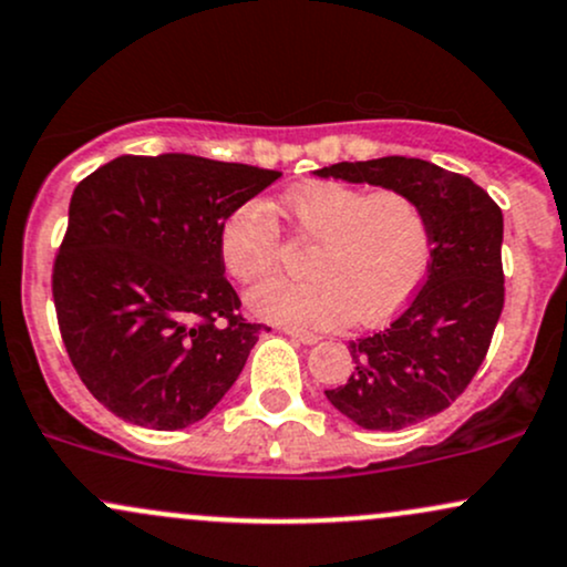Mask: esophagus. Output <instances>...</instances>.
Wrapping results in <instances>:
<instances>
[{"instance_id": "obj_1", "label": "esophagus", "mask_w": 567, "mask_h": 567, "mask_svg": "<svg viewBox=\"0 0 567 567\" xmlns=\"http://www.w3.org/2000/svg\"><path fill=\"white\" fill-rule=\"evenodd\" d=\"M286 334L291 337V340H297V342H302V346H313V342H318V334H313V332H305V329H295V327H286L284 329Z\"/></svg>"}]
</instances>
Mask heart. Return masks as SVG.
Listing matches in <instances>:
<instances>
[{
    "label": "heart",
    "instance_id": "b5f03b06",
    "mask_svg": "<svg viewBox=\"0 0 567 567\" xmlns=\"http://www.w3.org/2000/svg\"><path fill=\"white\" fill-rule=\"evenodd\" d=\"M297 230L316 251L308 281L259 284L249 308L291 327H337L351 316L374 323L402 308L431 265L429 214L404 189L318 182L286 195ZM219 254L235 281L254 284L281 262V227L265 200H244L219 230Z\"/></svg>",
    "mask_w": 567,
    "mask_h": 567
}]
</instances>
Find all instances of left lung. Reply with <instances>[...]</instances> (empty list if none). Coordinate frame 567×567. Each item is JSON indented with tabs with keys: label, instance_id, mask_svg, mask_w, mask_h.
Listing matches in <instances>:
<instances>
[{
	"label": "left lung",
	"instance_id": "1",
	"mask_svg": "<svg viewBox=\"0 0 567 567\" xmlns=\"http://www.w3.org/2000/svg\"><path fill=\"white\" fill-rule=\"evenodd\" d=\"M415 195L429 214L431 265L406 308L348 342L353 372L327 399L355 425L399 431L439 415L485 361L504 310V214L480 184L417 157L334 163L316 171Z\"/></svg>",
	"mask_w": 567,
	"mask_h": 567
}]
</instances>
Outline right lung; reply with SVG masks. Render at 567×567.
I'll return each instance as SVG.
<instances>
[{
    "label": "right lung",
    "mask_w": 567,
    "mask_h": 567,
    "mask_svg": "<svg viewBox=\"0 0 567 567\" xmlns=\"http://www.w3.org/2000/svg\"><path fill=\"white\" fill-rule=\"evenodd\" d=\"M281 171L195 155H120L74 187L53 262L69 361L106 410L176 431L238 380L265 323L225 278L221 221Z\"/></svg>",
    "instance_id": "add662e5"
}]
</instances>
